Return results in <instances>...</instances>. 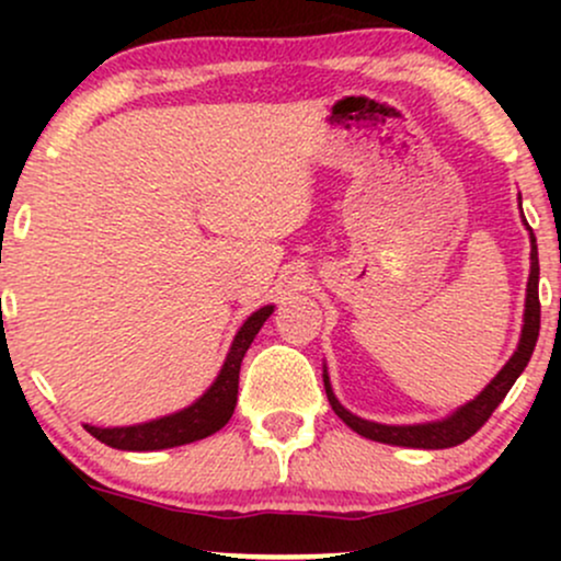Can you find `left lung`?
Here are the masks:
<instances>
[{"instance_id": "obj_1", "label": "left lung", "mask_w": 561, "mask_h": 561, "mask_svg": "<svg viewBox=\"0 0 561 561\" xmlns=\"http://www.w3.org/2000/svg\"><path fill=\"white\" fill-rule=\"evenodd\" d=\"M533 250H530V279H527V300H525V327L523 337H519L517 351L508 358L504 369L495 375V379L488 385L485 390L480 392L474 401L461 405L456 414H450L448 420L443 422H430V424H409V427H392V424H377L366 422L353 416L351 411H345L343 405L337 403L334 392L330 388V379L324 375V388L327 398H330V405L334 414L343 420L347 427L356 430L358 435L369 437V440L377 443H390V446H405V448H450L459 446L472 437L478 430L491 420V414L499 409V403L504 401L506 392L512 390V385L517 382V377L523 375L527 362L533 356V347L538 343V330H540V300H538V244L536 237H530Z\"/></svg>"}]
</instances>
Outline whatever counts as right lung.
Listing matches in <instances>:
<instances>
[{
	"instance_id": "1",
	"label": "right lung",
	"mask_w": 561,
	"mask_h": 561,
	"mask_svg": "<svg viewBox=\"0 0 561 561\" xmlns=\"http://www.w3.org/2000/svg\"><path fill=\"white\" fill-rule=\"evenodd\" d=\"M274 306H263L261 311H255L253 317L242 324V330L237 332L231 351L224 362L221 375L216 377V382L210 385V390L199 398L197 403H192L190 409L179 411V414L163 416V420L134 424V427H89L96 440L105 443L111 448L121 450H158V448H173L184 446V443L203 440V437L218 433L231 420L237 405V385H240V366L244 353H248L250 343L259 334L263 321L272 317Z\"/></svg>"
}]
</instances>
